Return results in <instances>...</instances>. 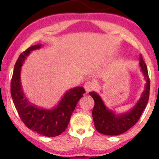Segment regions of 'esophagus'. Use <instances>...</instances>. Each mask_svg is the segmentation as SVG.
Here are the masks:
<instances>
[{
    "label": "esophagus",
    "mask_w": 159,
    "mask_h": 159,
    "mask_svg": "<svg viewBox=\"0 0 159 159\" xmlns=\"http://www.w3.org/2000/svg\"><path fill=\"white\" fill-rule=\"evenodd\" d=\"M94 86H93V84L92 83V82L90 81H87L86 83L84 84V89L86 90V93H89L90 91H91L93 89Z\"/></svg>",
    "instance_id": "obj_1"
}]
</instances>
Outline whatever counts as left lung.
<instances>
[{"label": "left lung", "instance_id": "left-lung-1", "mask_svg": "<svg viewBox=\"0 0 159 159\" xmlns=\"http://www.w3.org/2000/svg\"><path fill=\"white\" fill-rule=\"evenodd\" d=\"M139 63L147 83L139 100L129 111L116 114L114 111L109 110L105 106L102 99L97 93H89V95L92 96L95 102L92 115L95 127L99 133L106 135H119L129 130L139 120L142 113L148 103L150 89L147 66L142 58L141 54L140 55Z\"/></svg>", "mask_w": 159, "mask_h": 159}]
</instances>
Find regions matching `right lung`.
<instances>
[{"instance_id": "1", "label": "right lung", "mask_w": 159, "mask_h": 159, "mask_svg": "<svg viewBox=\"0 0 159 159\" xmlns=\"http://www.w3.org/2000/svg\"><path fill=\"white\" fill-rule=\"evenodd\" d=\"M41 47L40 44L33 45L20 54L11 80V96L20 118L28 129L43 136L55 137L64 132L68 126L72 112L85 90L82 87L69 89L57 105L52 109L41 108L30 102L21 88V68L29 54Z\"/></svg>"}]
</instances>
